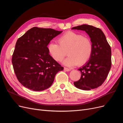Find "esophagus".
I'll return each mask as SVG.
<instances>
[{
	"instance_id": "obj_1",
	"label": "esophagus",
	"mask_w": 123,
	"mask_h": 123,
	"mask_svg": "<svg viewBox=\"0 0 123 123\" xmlns=\"http://www.w3.org/2000/svg\"><path fill=\"white\" fill-rule=\"evenodd\" d=\"M64 70H65V71H70L71 70V69H69V68H66V67L64 68Z\"/></svg>"
}]
</instances>
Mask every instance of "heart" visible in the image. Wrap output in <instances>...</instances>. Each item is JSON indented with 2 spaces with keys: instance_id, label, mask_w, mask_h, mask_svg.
Instances as JSON below:
<instances>
[{
  "instance_id": "b5f03b06",
  "label": "heart",
  "mask_w": 123,
  "mask_h": 123,
  "mask_svg": "<svg viewBox=\"0 0 123 123\" xmlns=\"http://www.w3.org/2000/svg\"><path fill=\"white\" fill-rule=\"evenodd\" d=\"M58 42V43L51 42L48 46L50 55L56 62H62L67 51L69 56L64 62V64L67 66L83 65L90 59L93 46L88 37L80 33L69 31L59 37Z\"/></svg>"
}]
</instances>
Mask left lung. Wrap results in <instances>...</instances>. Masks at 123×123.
Segmentation results:
<instances>
[{
	"label": "left lung",
	"mask_w": 123,
	"mask_h": 123,
	"mask_svg": "<svg viewBox=\"0 0 123 123\" xmlns=\"http://www.w3.org/2000/svg\"><path fill=\"white\" fill-rule=\"evenodd\" d=\"M72 29L85 31L90 36L93 46L90 59L78 69L81 74L80 79L74 85L84 90L98 88L105 81L111 67V47L105 34L98 28L82 25Z\"/></svg>",
	"instance_id": "1"
}]
</instances>
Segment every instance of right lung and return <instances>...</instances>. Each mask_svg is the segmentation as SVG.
Masks as SVG:
<instances>
[{"instance_id": "add662e5", "label": "right lung", "mask_w": 123, "mask_h": 123, "mask_svg": "<svg viewBox=\"0 0 123 123\" xmlns=\"http://www.w3.org/2000/svg\"><path fill=\"white\" fill-rule=\"evenodd\" d=\"M62 31L33 27L18 38L12 62L18 81L30 90L39 91L50 87L56 73L64 67L51 56L50 41Z\"/></svg>"}]
</instances>
